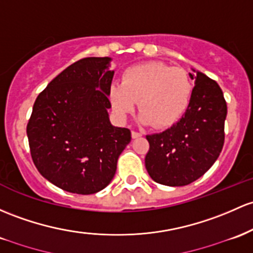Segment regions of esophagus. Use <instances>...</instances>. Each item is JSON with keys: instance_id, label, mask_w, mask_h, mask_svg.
Masks as SVG:
<instances>
[{"instance_id": "34e87169", "label": "esophagus", "mask_w": 253, "mask_h": 253, "mask_svg": "<svg viewBox=\"0 0 253 253\" xmlns=\"http://www.w3.org/2000/svg\"><path fill=\"white\" fill-rule=\"evenodd\" d=\"M141 135H143V133H140V132H137V131H132V138H139V137H141Z\"/></svg>"}]
</instances>
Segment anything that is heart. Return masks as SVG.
Here are the masks:
<instances>
[{"mask_svg":"<svg viewBox=\"0 0 253 253\" xmlns=\"http://www.w3.org/2000/svg\"><path fill=\"white\" fill-rule=\"evenodd\" d=\"M193 83L184 68L162 62H145L128 67L121 83L110 87V102L120 119L131 114L138 102L139 121L158 128L175 125L190 107Z\"/></svg>","mask_w":253,"mask_h":253,"instance_id":"obj_1","label":"heart"}]
</instances>
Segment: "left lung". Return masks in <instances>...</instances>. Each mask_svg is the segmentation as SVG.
<instances>
[{"instance_id": "left-lung-1", "label": "left lung", "mask_w": 253, "mask_h": 253, "mask_svg": "<svg viewBox=\"0 0 253 253\" xmlns=\"http://www.w3.org/2000/svg\"><path fill=\"white\" fill-rule=\"evenodd\" d=\"M193 95L185 115L162 133L146 135L150 149L145 167L154 181L185 186L215 163L224 143L227 104L215 80L192 69Z\"/></svg>"}]
</instances>
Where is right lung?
<instances>
[{
  "mask_svg": "<svg viewBox=\"0 0 253 253\" xmlns=\"http://www.w3.org/2000/svg\"><path fill=\"white\" fill-rule=\"evenodd\" d=\"M110 61H77L54 78L33 104L26 128L33 163L48 181L67 192L92 194L107 187L131 141L128 128L109 121Z\"/></svg>",
  "mask_w": 253,
  "mask_h": 253,
  "instance_id": "obj_1",
  "label": "right lung"
}]
</instances>
